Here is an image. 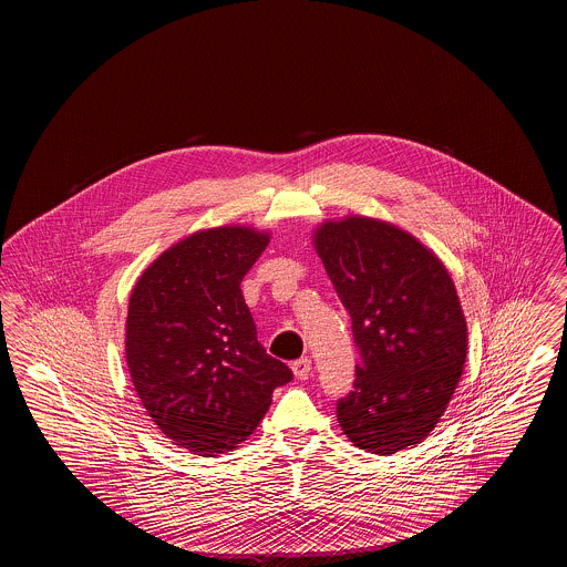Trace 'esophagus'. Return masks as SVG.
<instances>
[{
	"label": "esophagus",
	"mask_w": 567,
	"mask_h": 567,
	"mask_svg": "<svg viewBox=\"0 0 567 567\" xmlns=\"http://www.w3.org/2000/svg\"><path fill=\"white\" fill-rule=\"evenodd\" d=\"M310 372H312V361L308 357H301V359L293 361V374H296L297 380H306L310 377Z\"/></svg>",
	"instance_id": "1"
}]
</instances>
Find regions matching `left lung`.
<instances>
[{"instance_id": "left-lung-1", "label": "left lung", "mask_w": 567, "mask_h": 567, "mask_svg": "<svg viewBox=\"0 0 567 567\" xmlns=\"http://www.w3.org/2000/svg\"><path fill=\"white\" fill-rule=\"evenodd\" d=\"M312 243L361 354L354 391L338 402L342 432L374 455L423 442L453 400L467 357L451 274L432 248L380 218L324 220Z\"/></svg>"}]
</instances>
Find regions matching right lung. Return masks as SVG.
I'll list each match as a JSON object with an SVG mask.
<instances>
[{
  "instance_id": "add662e5",
  "label": "right lung",
  "mask_w": 567,
  "mask_h": 567,
  "mask_svg": "<svg viewBox=\"0 0 567 567\" xmlns=\"http://www.w3.org/2000/svg\"><path fill=\"white\" fill-rule=\"evenodd\" d=\"M268 243L246 225L199 229L163 250L130 297L135 393L165 437L199 457L238 449L293 378L259 344L240 289Z\"/></svg>"
}]
</instances>
